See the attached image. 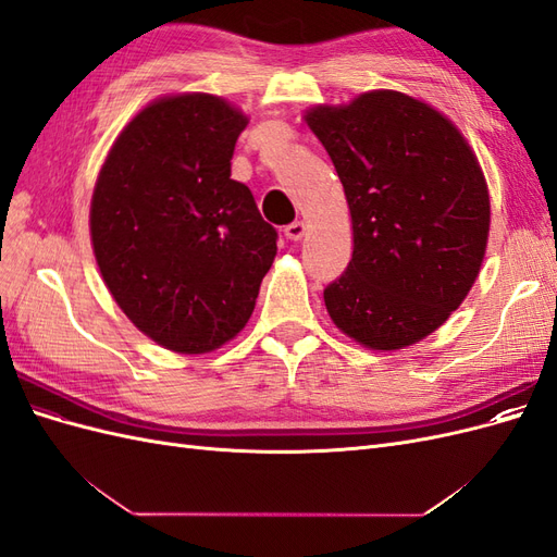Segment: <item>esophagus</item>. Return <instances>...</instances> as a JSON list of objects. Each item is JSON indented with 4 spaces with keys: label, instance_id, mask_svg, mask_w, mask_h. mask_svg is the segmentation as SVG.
I'll list each match as a JSON object with an SVG mask.
<instances>
[{
    "label": "esophagus",
    "instance_id": "34e87169",
    "mask_svg": "<svg viewBox=\"0 0 557 557\" xmlns=\"http://www.w3.org/2000/svg\"><path fill=\"white\" fill-rule=\"evenodd\" d=\"M283 234H285V239H290V242H299V239L305 237V234H307V225L301 223V221H295V223H290L288 227L283 230Z\"/></svg>",
    "mask_w": 557,
    "mask_h": 557
}]
</instances>
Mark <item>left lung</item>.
<instances>
[{
    "instance_id": "left-lung-1",
    "label": "left lung",
    "mask_w": 557,
    "mask_h": 557,
    "mask_svg": "<svg viewBox=\"0 0 557 557\" xmlns=\"http://www.w3.org/2000/svg\"><path fill=\"white\" fill-rule=\"evenodd\" d=\"M305 121L350 211L352 260L323 293L332 323L369 350L413 346L481 272L491 195L474 148L440 109L397 90L318 104Z\"/></svg>"
}]
</instances>
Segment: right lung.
Listing matches in <instances>:
<instances>
[{
    "label": "right lung",
    "mask_w": 557,
    "mask_h": 557,
    "mask_svg": "<svg viewBox=\"0 0 557 557\" xmlns=\"http://www.w3.org/2000/svg\"><path fill=\"white\" fill-rule=\"evenodd\" d=\"M248 115L209 92L146 104L97 174L90 242L115 305L158 346L201 356L237 336L276 258V230L230 178Z\"/></svg>",
    "instance_id": "obj_1"
}]
</instances>
